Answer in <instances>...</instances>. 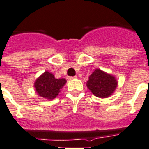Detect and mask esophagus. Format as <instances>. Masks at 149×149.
I'll return each mask as SVG.
<instances>
[{
	"label": "esophagus",
	"mask_w": 149,
	"mask_h": 149,
	"mask_svg": "<svg viewBox=\"0 0 149 149\" xmlns=\"http://www.w3.org/2000/svg\"><path fill=\"white\" fill-rule=\"evenodd\" d=\"M77 77H69L68 79H77Z\"/></svg>",
	"instance_id": "1"
}]
</instances>
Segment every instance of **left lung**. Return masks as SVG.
<instances>
[{
    "label": "left lung",
    "instance_id": "left-lung-1",
    "mask_svg": "<svg viewBox=\"0 0 149 149\" xmlns=\"http://www.w3.org/2000/svg\"><path fill=\"white\" fill-rule=\"evenodd\" d=\"M118 82L114 76L100 69L95 70L89 77L86 86L93 95L99 98H107L116 89Z\"/></svg>",
    "mask_w": 149,
    "mask_h": 149
}]
</instances>
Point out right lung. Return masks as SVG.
I'll return each instance as SVG.
<instances>
[{"label": "right lung", "instance_id": "obj_1", "mask_svg": "<svg viewBox=\"0 0 149 149\" xmlns=\"http://www.w3.org/2000/svg\"><path fill=\"white\" fill-rule=\"evenodd\" d=\"M66 83L65 79H56L51 72L45 71L35 81V90L41 97L47 100H54L57 96L60 89Z\"/></svg>", "mask_w": 149, "mask_h": 149}]
</instances>
